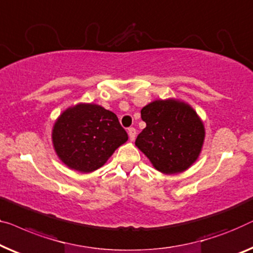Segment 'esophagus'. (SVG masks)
I'll return each instance as SVG.
<instances>
[{
    "mask_svg": "<svg viewBox=\"0 0 253 253\" xmlns=\"http://www.w3.org/2000/svg\"><path fill=\"white\" fill-rule=\"evenodd\" d=\"M127 133H129L130 140L133 141L134 138H135V129H134V127H130V129L127 130Z\"/></svg>",
    "mask_w": 253,
    "mask_h": 253,
    "instance_id": "1",
    "label": "esophagus"
}]
</instances>
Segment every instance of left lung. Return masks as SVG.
<instances>
[{
    "label": "left lung",
    "mask_w": 253,
    "mask_h": 253,
    "mask_svg": "<svg viewBox=\"0 0 253 253\" xmlns=\"http://www.w3.org/2000/svg\"><path fill=\"white\" fill-rule=\"evenodd\" d=\"M146 127L135 146L164 174L186 171L199 159L206 138L203 121L184 100L156 99L141 109Z\"/></svg>",
    "instance_id": "8db88e82"
}]
</instances>
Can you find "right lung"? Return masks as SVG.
I'll return each mask as SVG.
<instances>
[{"mask_svg":"<svg viewBox=\"0 0 253 253\" xmlns=\"http://www.w3.org/2000/svg\"><path fill=\"white\" fill-rule=\"evenodd\" d=\"M51 138L54 152L66 167L90 173L126 142L127 133L113 112L97 104L80 102L58 116Z\"/></svg>","mask_w":253,"mask_h":253,"instance_id":"obj_1","label":"right lung"}]
</instances>
